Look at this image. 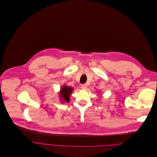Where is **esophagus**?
<instances>
[{"label":"esophagus","mask_w":157,"mask_h":157,"mask_svg":"<svg viewBox=\"0 0 157 157\" xmlns=\"http://www.w3.org/2000/svg\"><path fill=\"white\" fill-rule=\"evenodd\" d=\"M87 84H82V85H81V89H82L86 90V89H87Z\"/></svg>","instance_id":"34e87169"}]
</instances>
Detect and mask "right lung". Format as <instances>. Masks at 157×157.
I'll return each instance as SVG.
<instances>
[{"mask_svg": "<svg viewBox=\"0 0 157 157\" xmlns=\"http://www.w3.org/2000/svg\"><path fill=\"white\" fill-rule=\"evenodd\" d=\"M73 90V88L67 86H63L60 89V92H59L60 97L62 98V101L68 102L70 101V96Z\"/></svg>", "mask_w": 157, "mask_h": 157, "instance_id": "right-lung-1", "label": "right lung"}]
</instances>
